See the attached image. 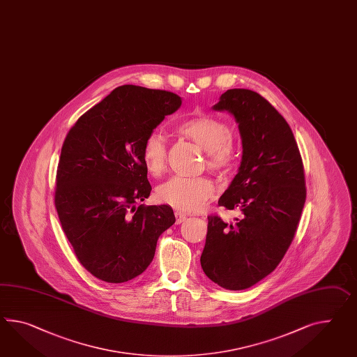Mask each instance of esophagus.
<instances>
[{"instance_id":"esophagus-1","label":"esophagus","mask_w":357,"mask_h":357,"mask_svg":"<svg viewBox=\"0 0 357 357\" xmlns=\"http://www.w3.org/2000/svg\"><path fill=\"white\" fill-rule=\"evenodd\" d=\"M187 218V215L184 214V213H181V211H175V223L176 225H181L183 220Z\"/></svg>"}]
</instances>
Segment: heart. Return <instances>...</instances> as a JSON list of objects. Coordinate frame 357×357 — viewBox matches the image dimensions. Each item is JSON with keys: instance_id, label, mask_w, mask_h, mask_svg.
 I'll return each instance as SVG.
<instances>
[{"instance_id": "b5f03b06", "label": "heart", "mask_w": 357, "mask_h": 357, "mask_svg": "<svg viewBox=\"0 0 357 357\" xmlns=\"http://www.w3.org/2000/svg\"><path fill=\"white\" fill-rule=\"evenodd\" d=\"M176 131L206 152V165L211 172L223 173L235 164V144L231 128L225 120L210 114H196L179 122ZM142 157L149 174H162L167 165V142L164 135L157 131L151 132L143 143ZM214 192V183L208 178L174 176L158 188L157 196L174 209L197 211L205 206Z\"/></svg>"}]
</instances>
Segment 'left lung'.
<instances>
[{
    "label": "left lung",
    "mask_w": 357,
    "mask_h": 357,
    "mask_svg": "<svg viewBox=\"0 0 357 357\" xmlns=\"http://www.w3.org/2000/svg\"><path fill=\"white\" fill-rule=\"evenodd\" d=\"M215 111L238 123L243 158L238 173L218 201L243 217L227 225L209 215L201 267L228 290H243L268 276L294 238L305 202V169L285 119L258 93L229 89Z\"/></svg>",
    "instance_id": "left-lung-1"
}]
</instances>
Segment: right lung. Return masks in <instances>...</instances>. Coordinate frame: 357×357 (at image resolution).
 I'll use <instances>...</instances> for the list:
<instances>
[{
  "label": "right lung",
  "mask_w": 357,
  "mask_h": 357,
  "mask_svg": "<svg viewBox=\"0 0 357 357\" xmlns=\"http://www.w3.org/2000/svg\"><path fill=\"white\" fill-rule=\"evenodd\" d=\"M181 105L172 91L122 85L82 114L64 139L55 208L79 263L102 281L139 276L160 235L175 223L170 206L137 204L152 190L143 143Z\"/></svg>",
  "instance_id": "obj_1"
}]
</instances>
